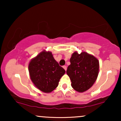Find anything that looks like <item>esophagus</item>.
Instances as JSON below:
<instances>
[{
  "mask_svg": "<svg viewBox=\"0 0 121 121\" xmlns=\"http://www.w3.org/2000/svg\"><path fill=\"white\" fill-rule=\"evenodd\" d=\"M63 68L65 69V70L66 71V69H67V67H66V66H63Z\"/></svg>",
  "mask_w": 121,
  "mask_h": 121,
  "instance_id": "esophagus-1",
  "label": "esophagus"
}]
</instances>
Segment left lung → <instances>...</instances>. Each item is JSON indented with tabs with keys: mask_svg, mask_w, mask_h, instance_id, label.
Instances as JSON below:
<instances>
[{
	"mask_svg": "<svg viewBox=\"0 0 121 121\" xmlns=\"http://www.w3.org/2000/svg\"><path fill=\"white\" fill-rule=\"evenodd\" d=\"M70 65L66 73L71 81V85L76 91L83 93L92 86L99 73V61L86 52L79 54L77 51L72 55Z\"/></svg>",
	"mask_w": 121,
	"mask_h": 121,
	"instance_id": "1",
	"label": "left lung"
}]
</instances>
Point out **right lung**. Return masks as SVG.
I'll return each instance as SVG.
<instances>
[{
	"label": "right lung",
	"instance_id": "1",
	"mask_svg": "<svg viewBox=\"0 0 121 121\" xmlns=\"http://www.w3.org/2000/svg\"><path fill=\"white\" fill-rule=\"evenodd\" d=\"M30 78L36 87L49 93L57 87L65 70L54 59L52 52L44 50L30 60L28 64Z\"/></svg>",
	"mask_w": 121,
	"mask_h": 121
}]
</instances>
